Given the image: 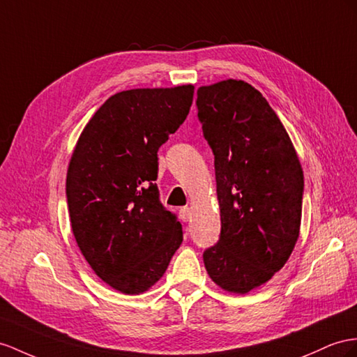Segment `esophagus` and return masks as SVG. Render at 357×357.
<instances>
[{"mask_svg":"<svg viewBox=\"0 0 357 357\" xmlns=\"http://www.w3.org/2000/svg\"><path fill=\"white\" fill-rule=\"evenodd\" d=\"M179 215H181L182 220H184V222H188L190 218H191V209H190V208H187V206L181 208V209H179Z\"/></svg>","mask_w":357,"mask_h":357,"instance_id":"34e87169","label":"esophagus"}]
</instances>
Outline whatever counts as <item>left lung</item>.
<instances>
[{
	"label": "left lung",
	"instance_id": "1",
	"mask_svg": "<svg viewBox=\"0 0 357 357\" xmlns=\"http://www.w3.org/2000/svg\"><path fill=\"white\" fill-rule=\"evenodd\" d=\"M214 153L220 240L205 250L217 287L248 294L289 259L300 235L303 169L285 126L255 87L223 79L197 89Z\"/></svg>",
	"mask_w": 357,
	"mask_h": 357
}]
</instances>
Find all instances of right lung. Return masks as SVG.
Listing matches in <instances>:
<instances>
[{"instance_id": "right-lung-1", "label": "right lung", "mask_w": 357, "mask_h": 357, "mask_svg": "<svg viewBox=\"0 0 357 357\" xmlns=\"http://www.w3.org/2000/svg\"><path fill=\"white\" fill-rule=\"evenodd\" d=\"M193 84L109 96L81 131L66 175L70 227L91 270L139 296L166 273L182 226L160 204L157 152L185 121Z\"/></svg>"}]
</instances>
